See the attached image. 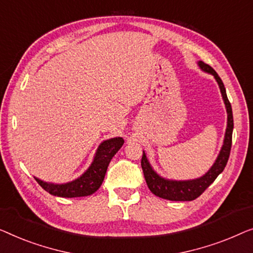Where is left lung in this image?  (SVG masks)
Returning <instances> with one entry per match:
<instances>
[{
	"mask_svg": "<svg viewBox=\"0 0 253 253\" xmlns=\"http://www.w3.org/2000/svg\"><path fill=\"white\" fill-rule=\"evenodd\" d=\"M199 67L205 72L211 73L214 76L216 83H218L220 87V91L222 94L223 102L226 104L227 115H228V122H227V129L225 135V141H223V145L221 148V151L216 158L215 163L210 169V170L205 175L196 180H188V181H173V180H166L163 179L158 175L157 173L152 169V167L149 164L147 156L143 152L141 161V166L143 169V174L145 177V182H147L149 189L152 194L156 196L169 199V201H194L197 197L204 193L210 184L216 179V176L225 169L228 162L230 149H232V136H233V128H234V119H233V111L232 105L228 101L226 94V88L223 86L222 80L220 79L218 73L212 69L211 66L205 64L204 62H198Z\"/></svg>",
	"mask_w": 253,
	"mask_h": 253,
	"instance_id": "left-lung-1",
	"label": "left lung"
}]
</instances>
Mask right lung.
Listing matches in <instances>:
<instances>
[{
  "label": "right lung",
  "mask_w": 253,
  "mask_h": 253,
  "mask_svg": "<svg viewBox=\"0 0 253 253\" xmlns=\"http://www.w3.org/2000/svg\"><path fill=\"white\" fill-rule=\"evenodd\" d=\"M124 140L122 137H115L106 140L99 145L94 158V162L86 172L79 179L64 184L47 183L35 177L37 182L49 194L58 197H83L94 194L101 187L104 180L106 169L113 156L123 147Z\"/></svg>",
  "instance_id": "right-lung-1"
}]
</instances>
